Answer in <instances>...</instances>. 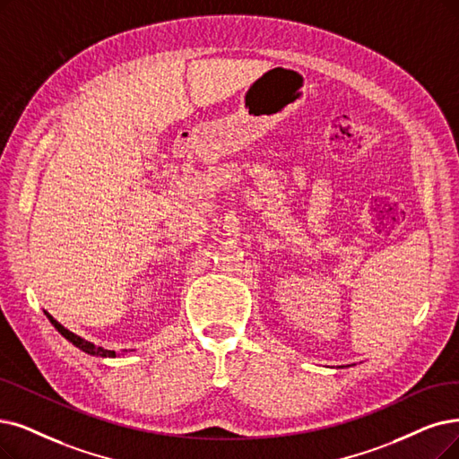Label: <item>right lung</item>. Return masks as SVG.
<instances>
[{"label": "right lung", "mask_w": 459, "mask_h": 459, "mask_svg": "<svg viewBox=\"0 0 459 459\" xmlns=\"http://www.w3.org/2000/svg\"><path fill=\"white\" fill-rule=\"evenodd\" d=\"M45 315H47V318L50 320V324L58 329V333H62L69 342H73L77 348H81L82 352H86V354H90V356H101V358H115V356H117L115 351H105L103 346H96L94 342H90V341H86V339L75 335L73 332H69V329H65L60 322L54 320V318L47 313V310H45Z\"/></svg>", "instance_id": "right-lung-1"}]
</instances>
